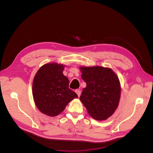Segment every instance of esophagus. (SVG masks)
<instances>
[{
    "mask_svg": "<svg viewBox=\"0 0 153 153\" xmlns=\"http://www.w3.org/2000/svg\"><path fill=\"white\" fill-rule=\"evenodd\" d=\"M75 92H76V93L77 94L78 96V97H80V94H81L80 91L79 89H76V90L75 91Z\"/></svg>",
    "mask_w": 153,
    "mask_h": 153,
    "instance_id": "1",
    "label": "esophagus"
}]
</instances>
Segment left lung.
Masks as SVG:
<instances>
[{"instance_id": "1", "label": "left lung", "mask_w": 153, "mask_h": 153, "mask_svg": "<svg viewBox=\"0 0 153 153\" xmlns=\"http://www.w3.org/2000/svg\"><path fill=\"white\" fill-rule=\"evenodd\" d=\"M81 77L86 83L80 97L91 116L98 121L107 119L117 109L121 85L112 69L101 66L80 67Z\"/></svg>"}]
</instances>
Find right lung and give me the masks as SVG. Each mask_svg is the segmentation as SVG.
Instances as JSON below:
<instances>
[{
  "mask_svg": "<svg viewBox=\"0 0 153 153\" xmlns=\"http://www.w3.org/2000/svg\"><path fill=\"white\" fill-rule=\"evenodd\" d=\"M64 66L48 63L37 71L32 84V95L41 112L54 117L61 114L71 100L77 98L69 88L68 78L63 75Z\"/></svg>",
  "mask_w": 153,
  "mask_h": 153,
  "instance_id": "right-lung-1",
  "label": "right lung"
}]
</instances>
